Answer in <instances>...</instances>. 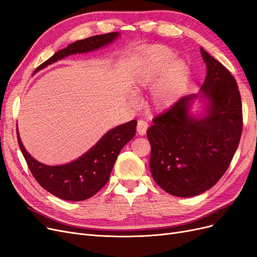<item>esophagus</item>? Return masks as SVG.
Here are the masks:
<instances>
[{
    "mask_svg": "<svg viewBox=\"0 0 257 257\" xmlns=\"http://www.w3.org/2000/svg\"><path fill=\"white\" fill-rule=\"evenodd\" d=\"M148 130V122L145 120H139L137 122V133L138 135H145Z\"/></svg>",
    "mask_w": 257,
    "mask_h": 257,
    "instance_id": "34e87169",
    "label": "esophagus"
}]
</instances>
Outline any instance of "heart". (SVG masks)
Wrapping results in <instances>:
<instances>
[{"label": "heart", "instance_id": "b5f03b06", "mask_svg": "<svg viewBox=\"0 0 257 257\" xmlns=\"http://www.w3.org/2000/svg\"><path fill=\"white\" fill-rule=\"evenodd\" d=\"M175 58V52L165 46H153L146 56L145 71L138 80L139 84L148 85L158 80L166 71L164 79L152 95V103L157 108H166L176 102L188 75L185 62L180 59L174 60Z\"/></svg>", "mask_w": 257, "mask_h": 257}]
</instances>
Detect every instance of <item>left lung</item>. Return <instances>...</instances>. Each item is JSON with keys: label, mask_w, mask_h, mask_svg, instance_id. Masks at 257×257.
<instances>
[{"label": "left lung", "mask_w": 257, "mask_h": 257, "mask_svg": "<svg viewBox=\"0 0 257 257\" xmlns=\"http://www.w3.org/2000/svg\"><path fill=\"white\" fill-rule=\"evenodd\" d=\"M207 66L201 85L209 99L203 119L189 114L191 94L153 119L147 136L151 145V174L165 192L191 197L211 189L226 172L242 133V104L234 76L200 48Z\"/></svg>", "instance_id": "left-lung-1"}]
</instances>
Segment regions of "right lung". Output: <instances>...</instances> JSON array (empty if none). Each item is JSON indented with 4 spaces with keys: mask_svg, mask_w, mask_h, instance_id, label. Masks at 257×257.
<instances>
[{
    "mask_svg": "<svg viewBox=\"0 0 257 257\" xmlns=\"http://www.w3.org/2000/svg\"><path fill=\"white\" fill-rule=\"evenodd\" d=\"M116 36L119 33L111 32L77 41L54 53L35 72L71 54L98 49L111 43ZM136 125L137 121L132 120L112 128L78 160L61 166H48L35 161L23 148L18 133L17 138L30 172L40 185L59 198L80 201L95 195L108 182L121 149L135 136Z\"/></svg>",
    "mask_w": 257,
    "mask_h": 257,
    "instance_id": "obj_1",
    "label": "right lung"
}]
</instances>
